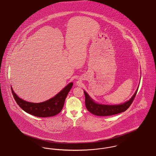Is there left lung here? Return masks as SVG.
Segmentation results:
<instances>
[{
	"instance_id": "left-lung-1",
	"label": "left lung",
	"mask_w": 156,
	"mask_h": 156,
	"mask_svg": "<svg viewBox=\"0 0 156 156\" xmlns=\"http://www.w3.org/2000/svg\"><path fill=\"white\" fill-rule=\"evenodd\" d=\"M137 90L138 88L136 90L133 97H132L128 101L123 104L114 105L97 104L84 90L83 92L85 97V106L87 110L89 112L97 116H106L118 114L125 111L129 108V106L131 105V104L133 101L134 99L137 92Z\"/></svg>"
}]
</instances>
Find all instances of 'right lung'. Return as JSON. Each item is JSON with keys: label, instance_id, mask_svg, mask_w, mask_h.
<instances>
[{"label": "right lung", "instance_id": "obj_1", "mask_svg": "<svg viewBox=\"0 0 156 156\" xmlns=\"http://www.w3.org/2000/svg\"><path fill=\"white\" fill-rule=\"evenodd\" d=\"M73 85V83L70 82L55 97L41 103H32L25 101L17 97L12 87L11 89L16 103L23 111L37 117L45 118L55 116L61 111L66 98Z\"/></svg>", "mask_w": 156, "mask_h": 156}]
</instances>
